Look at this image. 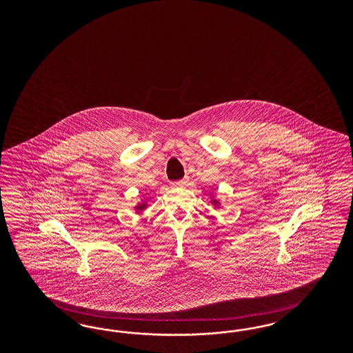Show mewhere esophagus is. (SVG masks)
Here are the masks:
<instances>
[{
    "label": "esophagus",
    "instance_id": "obj_1",
    "mask_svg": "<svg viewBox=\"0 0 353 353\" xmlns=\"http://www.w3.org/2000/svg\"><path fill=\"white\" fill-rule=\"evenodd\" d=\"M186 180H188V177H185V179H182L181 181L173 182V183H172V185H173V186H180V185H183V183H185V182H186Z\"/></svg>",
    "mask_w": 353,
    "mask_h": 353
}]
</instances>
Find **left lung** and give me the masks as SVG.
<instances>
[{"mask_svg":"<svg viewBox=\"0 0 353 353\" xmlns=\"http://www.w3.org/2000/svg\"><path fill=\"white\" fill-rule=\"evenodd\" d=\"M214 203H217V202H216V201H214Z\"/></svg>","mask_w":353,"mask_h":353,"instance_id":"1","label":"left lung"}]
</instances>
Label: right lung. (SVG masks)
<instances>
[{
    "label": "right lung",
    "mask_w": 353,
    "mask_h": 353,
    "mask_svg": "<svg viewBox=\"0 0 353 353\" xmlns=\"http://www.w3.org/2000/svg\"><path fill=\"white\" fill-rule=\"evenodd\" d=\"M145 207H146V203H141L136 207V210H137V211H142Z\"/></svg>",
    "instance_id": "1"
}]
</instances>
